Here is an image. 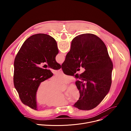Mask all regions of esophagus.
I'll list each match as a JSON object with an SVG mask.
<instances>
[{
	"label": "esophagus",
	"mask_w": 131,
	"mask_h": 131,
	"mask_svg": "<svg viewBox=\"0 0 131 131\" xmlns=\"http://www.w3.org/2000/svg\"><path fill=\"white\" fill-rule=\"evenodd\" d=\"M59 71H60V72H63L62 69V68H60V69H59Z\"/></svg>",
	"instance_id": "esophagus-1"
}]
</instances>
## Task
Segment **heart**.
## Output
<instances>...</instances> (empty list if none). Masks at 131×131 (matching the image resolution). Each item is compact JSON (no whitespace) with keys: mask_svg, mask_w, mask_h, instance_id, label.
Masks as SVG:
<instances>
[{"mask_svg":"<svg viewBox=\"0 0 131 131\" xmlns=\"http://www.w3.org/2000/svg\"><path fill=\"white\" fill-rule=\"evenodd\" d=\"M72 78L68 74L59 72L51 78L50 81L45 80L40 82L36 92V101L40 104H46L49 107H61L66 105L69 99L77 101L80 96L78 88L74 84L67 89L66 94L60 93V84H68Z\"/></svg>","mask_w":131,"mask_h":131,"instance_id":"heart-1","label":"heart"}]
</instances>
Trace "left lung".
I'll return each instance as SVG.
<instances>
[{
	"label": "left lung",
	"mask_w": 131,
	"mask_h": 131,
	"mask_svg": "<svg viewBox=\"0 0 131 131\" xmlns=\"http://www.w3.org/2000/svg\"><path fill=\"white\" fill-rule=\"evenodd\" d=\"M59 53L57 43L51 36L45 34L32 35L27 38L15 58L13 82L22 102L37 110L36 92L41 82L53 76L47 65H39L47 62L53 69L61 68L55 60Z\"/></svg>",
	"instance_id": "1"
}]
</instances>
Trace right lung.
I'll list each match as a JSON object with an SVG mask.
<instances>
[{
  "instance_id": "obj_1",
  "label": "right lung",
  "mask_w": 131,
  "mask_h": 131,
  "mask_svg": "<svg viewBox=\"0 0 131 131\" xmlns=\"http://www.w3.org/2000/svg\"><path fill=\"white\" fill-rule=\"evenodd\" d=\"M80 66L85 71L76 77L80 79L76 85L80 96L73 106L89 110L98 106L109 92L113 69L106 45L94 34H83L74 37L62 64V70L72 76Z\"/></svg>"
}]
</instances>
